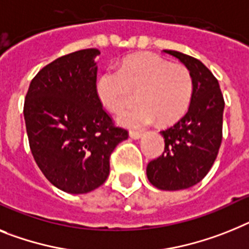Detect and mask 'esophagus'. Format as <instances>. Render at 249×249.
I'll return each mask as SVG.
<instances>
[{
  "mask_svg": "<svg viewBox=\"0 0 249 249\" xmlns=\"http://www.w3.org/2000/svg\"><path fill=\"white\" fill-rule=\"evenodd\" d=\"M129 135H130V138H133V139H139V138L142 137V133H141V131L130 130V133H129Z\"/></svg>",
  "mask_w": 249,
  "mask_h": 249,
  "instance_id": "34e87169",
  "label": "esophagus"
}]
</instances>
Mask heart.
<instances>
[{"label": "heart", "mask_w": 249, "mask_h": 249, "mask_svg": "<svg viewBox=\"0 0 249 249\" xmlns=\"http://www.w3.org/2000/svg\"><path fill=\"white\" fill-rule=\"evenodd\" d=\"M96 89L102 105L115 114L124 111L139 92L141 104L121 115L123 124L141 128L156 119L171 124L189 108L192 77L183 64L154 54H138L123 60L118 71L102 73Z\"/></svg>", "instance_id": "b5f03b06"}]
</instances>
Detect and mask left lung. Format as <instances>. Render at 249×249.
<instances>
[{"instance_id": "obj_1", "label": "left lung", "mask_w": 249, "mask_h": 249, "mask_svg": "<svg viewBox=\"0 0 249 249\" xmlns=\"http://www.w3.org/2000/svg\"><path fill=\"white\" fill-rule=\"evenodd\" d=\"M163 52L190 71L192 97L182 118L160 131L164 150L148 163L147 176L157 189L176 191L200 182L214 164L223 139L225 102L218 79L199 59L175 50Z\"/></svg>"}]
</instances>
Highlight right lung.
I'll return each instance as SVG.
<instances>
[{
	"instance_id": "1",
	"label": "right lung",
	"mask_w": 249,
	"mask_h": 249,
	"mask_svg": "<svg viewBox=\"0 0 249 249\" xmlns=\"http://www.w3.org/2000/svg\"><path fill=\"white\" fill-rule=\"evenodd\" d=\"M97 49L53 60L31 79L24 102L29 145L55 187L86 194L105 182L110 157L126 129L116 126L96 89Z\"/></svg>"
}]
</instances>
